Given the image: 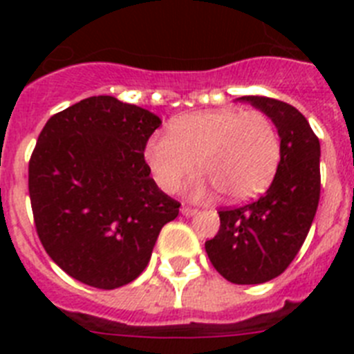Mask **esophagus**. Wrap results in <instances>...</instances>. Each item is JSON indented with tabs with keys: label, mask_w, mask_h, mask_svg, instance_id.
<instances>
[{
	"label": "esophagus",
	"mask_w": 354,
	"mask_h": 354,
	"mask_svg": "<svg viewBox=\"0 0 354 354\" xmlns=\"http://www.w3.org/2000/svg\"><path fill=\"white\" fill-rule=\"evenodd\" d=\"M180 212H183V216H195L196 212H198V209H193V207H187V205H183V207H180Z\"/></svg>",
	"instance_id": "esophagus-1"
}]
</instances>
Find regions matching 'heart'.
Listing matches in <instances>:
<instances>
[{
  "instance_id": "obj_1",
  "label": "heart",
  "mask_w": 354,
  "mask_h": 354,
  "mask_svg": "<svg viewBox=\"0 0 354 354\" xmlns=\"http://www.w3.org/2000/svg\"><path fill=\"white\" fill-rule=\"evenodd\" d=\"M282 158V143L273 120L262 111L221 108L184 115L156 133L145 145V161L156 183L168 193L198 168L193 196L220 189L243 202L261 195L273 183Z\"/></svg>"
}]
</instances>
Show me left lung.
<instances>
[{"label":"left lung","mask_w":354,"mask_h":354,"mask_svg":"<svg viewBox=\"0 0 354 354\" xmlns=\"http://www.w3.org/2000/svg\"><path fill=\"white\" fill-rule=\"evenodd\" d=\"M239 101L250 102L273 120L282 158L261 198L218 211L220 230L205 241V252L228 282L253 286L282 274L305 243L321 195V145L294 106L259 95L239 97Z\"/></svg>","instance_id":"1"}]
</instances>
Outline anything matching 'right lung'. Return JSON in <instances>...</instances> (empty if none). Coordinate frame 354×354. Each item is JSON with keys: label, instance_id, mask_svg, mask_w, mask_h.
I'll use <instances>...</instances> for the list:
<instances>
[{"label": "right lung", "instance_id": "obj_1", "mask_svg": "<svg viewBox=\"0 0 354 354\" xmlns=\"http://www.w3.org/2000/svg\"><path fill=\"white\" fill-rule=\"evenodd\" d=\"M161 118L111 95L53 115L28 168L37 234L68 277L97 289L138 278L180 204L150 177L143 152Z\"/></svg>", "mask_w": 354, "mask_h": 354}]
</instances>
